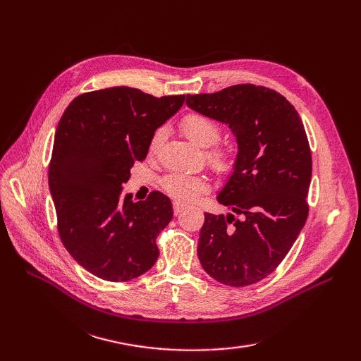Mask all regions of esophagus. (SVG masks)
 I'll use <instances>...</instances> for the list:
<instances>
[{
	"label": "esophagus",
	"mask_w": 361,
	"mask_h": 361,
	"mask_svg": "<svg viewBox=\"0 0 361 361\" xmlns=\"http://www.w3.org/2000/svg\"><path fill=\"white\" fill-rule=\"evenodd\" d=\"M183 209H185V206H183V204H180V203H174V204H173L174 215H179L180 212H183Z\"/></svg>",
	"instance_id": "obj_1"
}]
</instances>
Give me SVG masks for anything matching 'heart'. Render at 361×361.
<instances>
[{"instance_id":"b5f03b06","label":"heart","mask_w":361,"mask_h":361,"mask_svg":"<svg viewBox=\"0 0 361 361\" xmlns=\"http://www.w3.org/2000/svg\"><path fill=\"white\" fill-rule=\"evenodd\" d=\"M180 129L188 140L199 147H209L215 145L221 137V128L212 118L200 113L187 114L180 122ZM164 129H157L150 140V152H155L164 140ZM206 159L211 167L218 173H227L232 169V155L224 147H214L206 152ZM162 187L166 192L178 202L188 203L192 202L199 194L206 191L207 182L202 176H192L185 173H171L164 178Z\"/></svg>"}]
</instances>
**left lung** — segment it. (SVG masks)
Instances as JSON below:
<instances>
[{"label": "left lung", "mask_w": 361, "mask_h": 361, "mask_svg": "<svg viewBox=\"0 0 361 361\" xmlns=\"http://www.w3.org/2000/svg\"><path fill=\"white\" fill-rule=\"evenodd\" d=\"M187 105L228 125L238 143L233 173L216 197L231 214H204L199 260L223 285H253L281 264L307 220L312 154L304 125L285 96L262 85L187 94Z\"/></svg>", "instance_id": "obj_1"}]
</instances>
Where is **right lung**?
<instances>
[{
  "mask_svg": "<svg viewBox=\"0 0 361 361\" xmlns=\"http://www.w3.org/2000/svg\"><path fill=\"white\" fill-rule=\"evenodd\" d=\"M185 94L155 97L133 87L76 96L63 113L49 162V190L63 245L106 281L145 274L159 256L157 236L173 218L159 191L147 200L122 195L130 167L147 155L155 130L176 114Z\"/></svg>",
  "mask_w": 361,
  "mask_h": 361,
  "instance_id": "add662e5",
  "label": "right lung"
}]
</instances>
